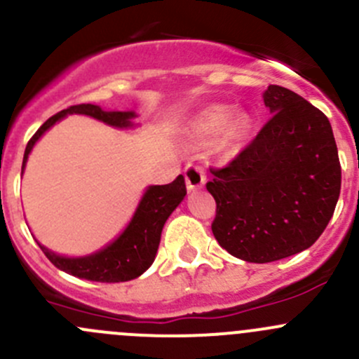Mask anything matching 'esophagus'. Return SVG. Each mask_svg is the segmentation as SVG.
I'll list each match as a JSON object with an SVG mask.
<instances>
[{"mask_svg": "<svg viewBox=\"0 0 359 359\" xmlns=\"http://www.w3.org/2000/svg\"><path fill=\"white\" fill-rule=\"evenodd\" d=\"M184 177H186V186L189 191L200 189L206 182V170L198 163H189L184 170Z\"/></svg>", "mask_w": 359, "mask_h": 359, "instance_id": "34e87169", "label": "esophagus"}]
</instances>
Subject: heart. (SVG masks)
<instances>
[{
	"label": "heart",
	"mask_w": 359,
	"mask_h": 359,
	"mask_svg": "<svg viewBox=\"0 0 359 359\" xmlns=\"http://www.w3.org/2000/svg\"><path fill=\"white\" fill-rule=\"evenodd\" d=\"M250 125L252 121L243 112L233 116V111L227 106H215L201 116L198 123V132L208 139H215L220 133H224L227 144H236L247 135Z\"/></svg>",
	"instance_id": "1"
}]
</instances>
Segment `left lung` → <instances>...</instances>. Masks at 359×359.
<instances>
[{"label":"left lung","mask_w":359,"mask_h":359,"mask_svg":"<svg viewBox=\"0 0 359 359\" xmlns=\"http://www.w3.org/2000/svg\"><path fill=\"white\" fill-rule=\"evenodd\" d=\"M271 118L233 161L210 168L212 233L231 255L266 264L309 248L330 222L340 161L330 121L292 90L269 85Z\"/></svg>","instance_id":"left-lung-1"}]
</instances>
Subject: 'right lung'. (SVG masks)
I'll list each match as a JSON object with an SVG mask.
<instances>
[{"label":"right lung","instance_id":"add662e5","mask_svg":"<svg viewBox=\"0 0 359 359\" xmlns=\"http://www.w3.org/2000/svg\"><path fill=\"white\" fill-rule=\"evenodd\" d=\"M72 112L92 116V118L100 119L107 125L119 126V128L130 126V119L135 116V112L132 111H102L93 104H78V106H71L67 109L57 112L39 126L38 132L31 137V140L25 146L22 170L36 140L50 126L55 125V121H59L66 114H72ZM186 193V182H184L182 175H179L173 182L165 184V186H151L144 194L132 222L123 231L121 236L112 241L109 247L93 253V255L67 259V257L55 255L41 245L39 247L53 266L76 278L100 281V283H119V281L133 280L153 264L159 247V240H161L163 226H165L170 213L184 200Z\"/></svg>","mask_w":359,"mask_h":359}]
</instances>
